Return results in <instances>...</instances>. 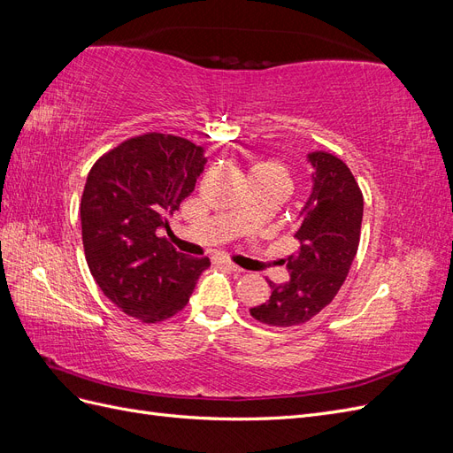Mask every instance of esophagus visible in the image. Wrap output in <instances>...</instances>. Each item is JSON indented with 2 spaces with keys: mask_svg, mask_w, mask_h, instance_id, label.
Segmentation results:
<instances>
[{
  "mask_svg": "<svg viewBox=\"0 0 453 453\" xmlns=\"http://www.w3.org/2000/svg\"><path fill=\"white\" fill-rule=\"evenodd\" d=\"M223 266H225V268H228L230 272H242V268H240V266H236L234 263H230V260H223Z\"/></svg>",
  "mask_w": 453,
  "mask_h": 453,
  "instance_id": "1",
  "label": "esophagus"
}]
</instances>
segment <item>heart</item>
<instances>
[{"mask_svg":"<svg viewBox=\"0 0 453 453\" xmlns=\"http://www.w3.org/2000/svg\"><path fill=\"white\" fill-rule=\"evenodd\" d=\"M250 175L253 177H266V180H272L280 183L285 190L291 183V173L289 168L285 166V162L278 158H265V160H257L251 164Z\"/></svg>","mask_w":453,"mask_h":453,"instance_id":"heart-1","label":"heart"}]
</instances>
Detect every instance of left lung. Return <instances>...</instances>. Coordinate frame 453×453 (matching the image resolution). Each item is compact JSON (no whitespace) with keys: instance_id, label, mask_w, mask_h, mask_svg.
I'll use <instances>...</instances> for the list:
<instances>
[{"instance_id":"8db88e82","label":"left lung","mask_w":453,"mask_h":453,"mask_svg":"<svg viewBox=\"0 0 453 453\" xmlns=\"http://www.w3.org/2000/svg\"><path fill=\"white\" fill-rule=\"evenodd\" d=\"M313 193L304 205L295 240L298 251L287 257L289 281L270 283L272 295L251 315L270 326L310 321L340 291L357 255L363 221V193L351 170L338 157L310 155Z\"/></svg>"}]
</instances>
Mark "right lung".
Here are the masks:
<instances>
[{
  "mask_svg": "<svg viewBox=\"0 0 453 453\" xmlns=\"http://www.w3.org/2000/svg\"><path fill=\"white\" fill-rule=\"evenodd\" d=\"M203 149L147 132L107 150L81 196L85 257L104 295L130 318L158 323L181 311L210 258H190L157 234L193 193Z\"/></svg>",
  "mask_w": 453,
  "mask_h": 453,
  "instance_id": "right-lung-1",
  "label": "right lung"
}]
</instances>
